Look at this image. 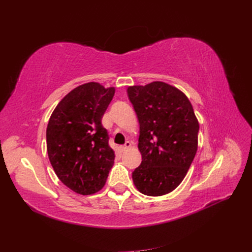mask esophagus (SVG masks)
Here are the masks:
<instances>
[{
	"mask_svg": "<svg viewBox=\"0 0 252 252\" xmlns=\"http://www.w3.org/2000/svg\"><path fill=\"white\" fill-rule=\"evenodd\" d=\"M129 147H131V142L127 141L124 145H122V146H120V147H119V149H120V151H121V152H124V151H125V150H127Z\"/></svg>",
	"mask_w": 252,
	"mask_h": 252,
	"instance_id": "1",
	"label": "esophagus"
}]
</instances>
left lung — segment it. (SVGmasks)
<instances>
[{
	"mask_svg": "<svg viewBox=\"0 0 252 252\" xmlns=\"http://www.w3.org/2000/svg\"><path fill=\"white\" fill-rule=\"evenodd\" d=\"M140 123L142 163L132 172L145 195L159 196L177 188L197 150V122L188 97L164 82L127 89Z\"/></svg>",
	"mask_w": 252,
	"mask_h": 252,
	"instance_id": "1",
	"label": "left lung"
}]
</instances>
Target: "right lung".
Returning a JSON list of instances; mask_svg holds the SVG:
<instances>
[{
	"label": "right lung",
	"instance_id": "1",
	"mask_svg": "<svg viewBox=\"0 0 252 252\" xmlns=\"http://www.w3.org/2000/svg\"><path fill=\"white\" fill-rule=\"evenodd\" d=\"M114 91L95 82L83 84L62 98L49 119V161L61 182L77 193L101 190L113 165L116 156L102 118Z\"/></svg>",
	"mask_w": 252,
	"mask_h": 252
}]
</instances>
